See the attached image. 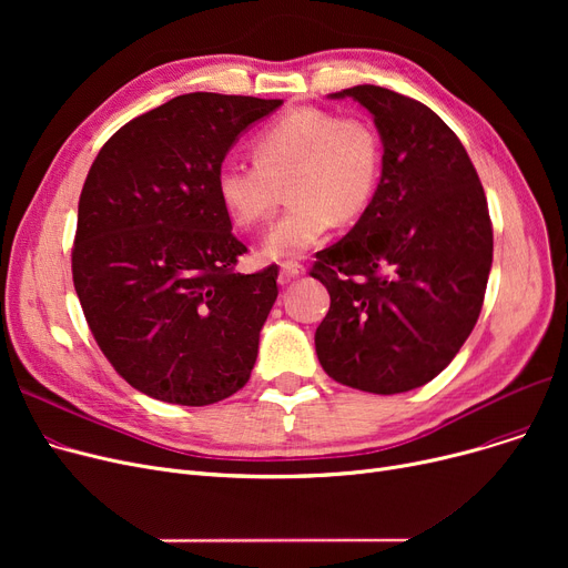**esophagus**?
Wrapping results in <instances>:
<instances>
[{
  "label": "esophagus",
  "mask_w": 568,
  "mask_h": 568,
  "mask_svg": "<svg viewBox=\"0 0 568 568\" xmlns=\"http://www.w3.org/2000/svg\"><path fill=\"white\" fill-rule=\"evenodd\" d=\"M304 274H306V268L300 262H285V264H281V283L283 285L290 283V281L302 278Z\"/></svg>",
  "instance_id": "esophagus-1"
}]
</instances>
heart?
Segmentation results:
<instances>
[{"instance_id":"b5f03b06","label":"heart","mask_w":568,"mask_h":568,"mask_svg":"<svg viewBox=\"0 0 568 568\" xmlns=\"http://www.w3.org/2000/svg\"><path fill=\"white\" fill-rule=\"evenodd\" d=\"M255 165L225 163L216 197L239 227L262 223L287 186V212L262 239V257L292 262L317 246L332 223L359 219L382 176V140L362 116L322 108L283 114L253 140Z\"/></svg>"}]
</instances>
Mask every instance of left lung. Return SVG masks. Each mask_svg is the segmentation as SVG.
I'll return each mask as SVG.
<instances>
[{"mask_svg": "<svg viewBox=\"0 0 568 568\" xmlns=\"http://www.w3.org/2000/svg\"><path fill=\"white\" fill-rule=\"evenodd\" d=\"M354 99L382 140L375 197L320 251L311 276L332 306L315 332L326 375L368 394H403L452 364L479 320L493 266L488 202L463 142L424 103L375 84Z\"/></svg>", "mask_w": 568, "mask_h": 568, "instance_id": "1", "label": "left lung"}]
</instances>
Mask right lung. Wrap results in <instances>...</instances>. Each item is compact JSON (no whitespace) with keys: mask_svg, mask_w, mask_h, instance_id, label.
<instances>
[{"mask_svg":"<svg viewBox=\"0 0 568 568\" xmlns=\"http://www.w3.org/2000/svg\"><path fill=\"white\" fill-rule=\"evenodd\" d=\"M281 99L195 92L119 129L78 202L73 285L101 352L133 389L202 407L257 359L278 266L236 274L246 246L216 197L234 142Z\"/></svg>","mask_w":568,"mask_h":568,"instance_id":"right-lung-1","label":"right lung"}]
</instances>
